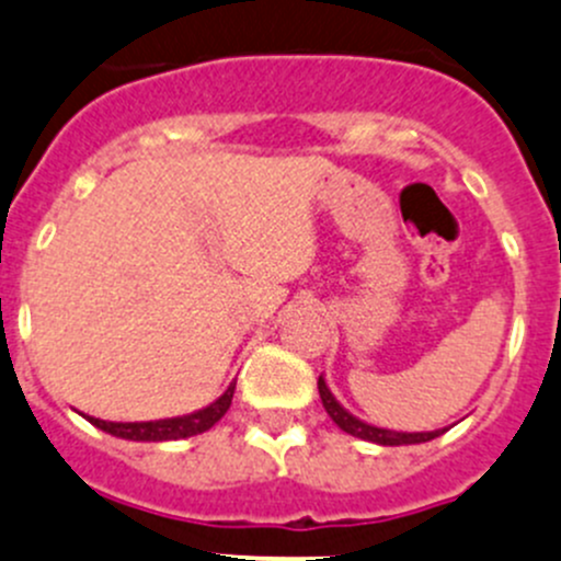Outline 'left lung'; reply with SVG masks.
I'll return each instance as SVG.
<instances>
[{
	"instance_id": "1",
	"label": "left lung",
	"mask_w": 561,
	"mask_h": 561,
	"mask_svg": "<svg viewBox=\"0 0 561 561\" xmlns=\"http://www.w3.org/2000/svg\"><path fill=\"white\" fill-rule=\"evenodd\" d=\"M318 391H320V400H323V408L325 413H329L331 419H334V425L340 427V431L351 433V436L362 438V442H373V444H380V447H402V444H425V442H433V438L442 436L444 431H431V433H400V431H386V427H375L369 425V422H364V419L353 416L347 408L340 405V400H336L334 394H331V389L325 386L323 375L318 378Z\"/></svg>"
}]
</instances>
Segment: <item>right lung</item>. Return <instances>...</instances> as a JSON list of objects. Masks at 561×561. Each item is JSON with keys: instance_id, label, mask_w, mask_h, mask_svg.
Listing matches in <instances>:
<instances>
[{"instance_id": "right-lung-1", "label": "right lung", "mask_w": 561, "mask_h": 561, "mask_svg": "<svg viewBox=\"0 0 561 561\" xmlns=\"http://www.w3.org/2000/svg\"><path fill=\"white\" fill-rule=\"evenodd\" d=\"M232 394H236V383L227 386L225 394L214 400L210 405L199 408L194 413H183V416L172 419H156V422H106V419L84 416L90 425L98 431L108 433V436L125 438V442H178V438H192L199 433L210 431L230 408Z\"/></svg>"}]
</instances>
